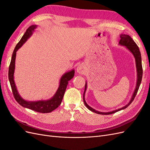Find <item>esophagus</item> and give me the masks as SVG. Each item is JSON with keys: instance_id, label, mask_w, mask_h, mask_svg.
<instances>
[{"instance_id": "esophagus-1", "label": "esophagus", "mask_w": 150, "mask_h": 150, "mask_svg": "<svg viewBox=\"0 0 150 150\" xmlns=\"http://www.w3.org/2000/svg\"><path fill=\"white\" fill-rule=\"evenodd\" d=\"M77 72H78L79 74H83L84 72V67L83 65H79L78 67H77V69H76Z\"/></svg>"}]
</instances>
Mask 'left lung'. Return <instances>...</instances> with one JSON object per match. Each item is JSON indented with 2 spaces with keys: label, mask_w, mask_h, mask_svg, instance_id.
Listing matches in <instances>:
<instances>
[{
  "label": "left lung",
  "mask_w": 150,
  "mask_h": 150,
  "mask_svg": "<svg viewBox=\"0 0 150 150\" xmlns=\"http://www.w3.org/2000/svg\"><path fill=\"white\" fill-rule=\"evenodd\" d=\"M120 38H121V39H120V42H119V44L121 45V46H125L131 53L133 54V55L134 57L135 62H136V67H137V86H136L134 91V93L132 95V97H131V100L128 103V104H126V106H123L121 108L118 109V110H114V111H110V112H100V111H98L96 110H94V109L92 108L91 107H90L88 105V104L86 103V102L85 101L84 96H85V93H86V88H87V83L86 82L85 89H84V94H83V101H84V104L90 111H93L95 113H97V114L104 115H111V114H112V113H115L116 112L121 111L122 110H124V109H125L128 106H129L131 104V103H132L133 101L134 100L136 95H137V94L138 93V91L139 89L141 82H142V76H143V68H142V56H141V53H140V51H139V47H138L137 44L134 42V41L133 40V39L131 38L129 35L122 34L120 35Z\"/></svg>",
  "instance_id": "1"
}]
</instances>
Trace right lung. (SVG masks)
Listing matches in <instances>:
<instances>
[{
    "label": "right lung",
    "mask_w": 150,
    "mask_h": 150,
    "mask_svg": "<svg viewBox=\"0 0 150 150\" xmlns=\"http://www.w3.org/2000/svg\"><path fill=\"white\" fill-rule=\"evenodd\" d=\"M38 25H30L29 28L26 30L25 34L22 36V38L20 40V41L17 43L16 46L13 50L12 56L11 58V64L8 68V80L11 84V86L12 91V93L16 101L19 103L20 105L24 108H29L30 110L35 111L36 112L41 113H47L51 112L53 110L56 109L61 104L63 96H64V93L68 84V82L73 78L74 76V70L72 69L69 72H67L62 76L60 79V83L59 88L57 90L55 94L48 100H41L37 101H25L22 99L20 96L18 91L17 89L16 86L13 80V73L15 70V62L16 57V52L20 47L23 45L26 40H28L33 34L34 29L37 28Z\"/></svg>",
    "instance_id": "add662e5"
}]
</instances>
